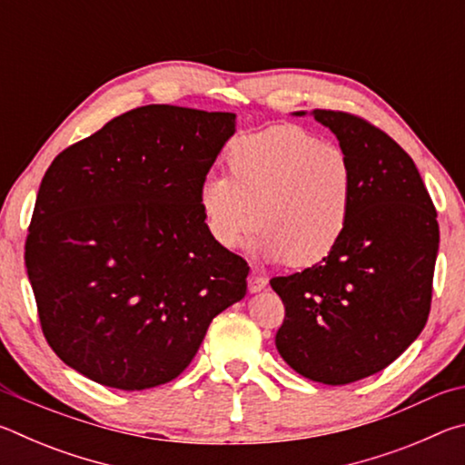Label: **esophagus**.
Listing matches in <instances>:
<instances>
[{
  "instance_id": "esophagus-1",
  "label": "esophagus",
  "mask_w": 465,
  "mask_h": 465,
  "mask_svg": "<svg viewBox=\"0 0 465 465\" xmlns=\"http://www.w3.org/2000/svg\"><path fill=\"white\" fill-rule=\"evenodd\" d=\"M264 287H266L264 274L252 271L250 277H248V291H250V293H258V291H262Z\"/></svg>"
}]
</instances>
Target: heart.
Returning a JSON list of instances; mask_svg holds the SVG:
<instances>
[{
	"label": "heart",
	"instance_id": "b5f03b06",
	"mask_svg": "<svg viewBox=\"0 0 465 465\" xmlns=\"http://www.w3.org/2000/svg\"><path fill=\"white\" fill-rule=\"evenodd\" d=\"M227 178L207 174L196 199L217 246L238 248L254 222L252 246L266 261L308 266L342 240L352 211L355 174L341 147L282 124L235 139Z\"/></svg>",
	"mask_w": 465,
	"mask_h": 465
}]
</instances>
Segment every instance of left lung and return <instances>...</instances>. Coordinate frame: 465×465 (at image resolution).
<instances>
[{
  "instance_id": "8db88e82",
  "label": "left lung",
  "mask_w": 465,
  "mask_h": 465,
  "mask_svg": "<svg viewBox=\"0 0 465 465\" xmlns=\"http://www.w3.org/2000/svg\"><path fill=\"white\" fill-rule=\"evenodd\" d=\"M312 116L349 157L355 196L332 254L271 281L285 303L274 344L299 375L344 385L381 371L422 332L439 223L412 157L390 135L336 110L316 108Z\"/></svg>"
}]
</instances>
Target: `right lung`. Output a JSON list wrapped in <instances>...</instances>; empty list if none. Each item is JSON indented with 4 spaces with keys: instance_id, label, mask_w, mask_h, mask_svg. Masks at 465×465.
I'll use <instances>...</instances> for the list:
<instances>
[{
    "instance_id": "right-lung-1",
    "label": "right lung",
    "mask_w": 465,
    "mask_h": 465,
    "mask_svg": "<svg viewBox=\"0 0 465 465\" xmlns=\"http://www.w3.org/2000/svg\"><path fill=\"white\" fill-rule=\"evenodd\" d=\"M233 133V113L149 104L54 157L25 261L63 363L108 388H155L246 295L250 266L211 240L196 199Z\"/></svg>"
}]
</instances>
